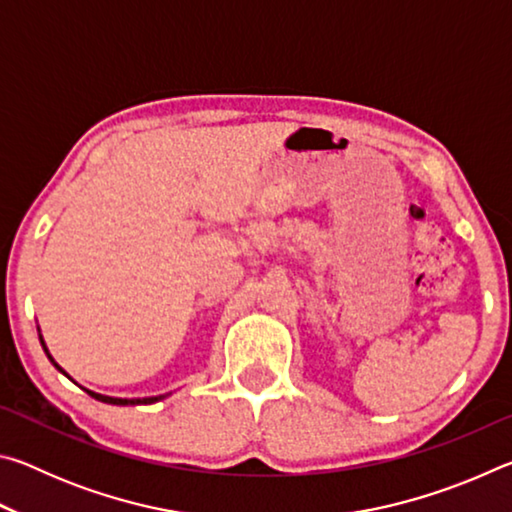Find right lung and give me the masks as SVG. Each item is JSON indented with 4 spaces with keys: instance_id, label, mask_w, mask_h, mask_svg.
Wrapping results in <instances>:
<instances>
[{
    "instance_id": "obj_1",
    "label": "right lung",
    "mask_w": 512,
    "mask_h": 512,
    "mask_svg": "<svg viewBox=\"0 0 512 512\" xmlns=\"http://www.w3.org/2000/svg\"><path fill=\"white\" fill-rule=\"evenodd\" d=\"M42 341V339H40ZM42 348H45V343H42ZM45 352H47V348H45ZM47 357L51 359V354L47 352ZM51 363H54V366L63 372V368L58 366V363L51 359ZM94 400H99V402H106V404H119V406H128V404H153V402H158V400H164V395H158V397H137V400H121V397H108V395H99V393H92V391H88Z\"/></svg>"
}]
</instances>
